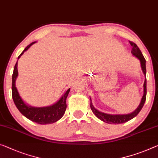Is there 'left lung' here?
<instances>
[{"instance_id": "obj_1", "label": "left lung", "mask_w": 158, "mask_h": 158, "mask_svg": "<svg viewBox=\"0 0 158 158\" xmlns=\"http://www.w3.org/2000/svg\"><path fill=\"white\" fill-rule=\"evenodd\" d=\"M130 44L132 46V51L131 54L137 58V59L140 60V67H141L142 71L143 73L145 76V81L143 84V95L141 100H140V104L138 105V107L135 109L134 111H133L132 113L127 114H106L102 111H99L94 107L92 102V99H90V108L94 114L98 117L99 119L104 121V122L107 123H113V124H119V123H123L127 122V121L132 119L133 118H134L135 116L138 115V114L140 112V111L141 110V109L143 106L145 99H146V66H145V59L143 54L140 52L139 48L138 47V46L135 44V43L132 42H129Z\"/></svg>"}]
</instances>
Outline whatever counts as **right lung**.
<instances>
[{"label": "right lung", "instance_id": "right-lung-1", "mask_svg": "<svg viewBox=\"0 0 158 158\" xmlns=\"http://www.w3.org/2000/svg\"><path fill=\"white\" fill-rule=\"evenodd\" d=\"M35 43H36V42H34L28 45L19 56L18 59H20L24 52H26ZM18 76V61H17L14 67L13 77H12V97H13L15 104L22 114L30 121L40 123V124L53 123L62 118L66 110V98L69 95L71 88L68 89L61 96V98L52 105L42 106V107H35L25 103L20 97L15 85V81Z\"/></svg>", "mask_w": 158, "mask_h": 158}]
</instances>
